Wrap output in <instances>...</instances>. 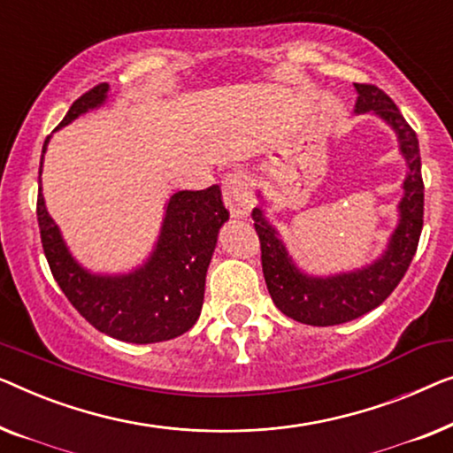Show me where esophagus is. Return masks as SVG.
<instances>
[{
  "instance_id": "obj_1",
  "label": "esophagus",
  "mask_w": 453,
  "mask_h": 453,
  "mask_svg": "<svg viewBox=\"0 0 453 453\" xmlns=\"http://www.w3.org/2000/svg\"><path fill=\"white\" fill-rule=\"evenodd\" d=\"M224 201L234 218H246L254 205L252 180L246 170H232L224 178Z\"/></svg>"
}]
</instances>
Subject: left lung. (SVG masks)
Returning a JSON list of instances; mask_svg holds the SVG:
<instances>
[{"mask_svg": "<svg viewBox=\"0 0 453 453\" xmlns=\"http://www.w3.org/2000/svg\"><path fill=\"white\" fill-rule=\"evenodd\" d=\"M355 88L359 92L355 111L380 114L398 133L400 150L409 162L404 199L400 203V224L384 257L367 269L349 275L305 277L293 266L277 232L263 218V211H252L254 229L260 240V263L273 302L285 316L310 326H334L378 308L409 271L423 229L425 184L420 174L417 133L384 90L373 84H355Z\"/></svg>", "mask_w": 453, "mask_h": 453, "instance_id": "obj_1", "label": "left lung"}]
</instances>
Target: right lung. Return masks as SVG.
<instances>
[{"instance_id": "obj_1", "label": "right lung", "mask_w": 453, "mask_h": 453, "mask_svg": "<svg viewBox=\"0 0 453 453\" xmlns=\"http://www.w3.org/2000/svg\"><path fill=\"white\" fill-rule=\"evenodd\" d=\"M108 86L98 84L81 94L59 127L102 104ZM47 143L49 137L42 154ZM227 218L218 184L205 190H180L165 207L160 240L143 269L125 277H98L81 269L67 252L59 227L44 209L41 188L36 199L42 250L61 291L100 333L137 345L170 341L193 328L203 308L218 232Z\"/></svg>"}]
</instances>
